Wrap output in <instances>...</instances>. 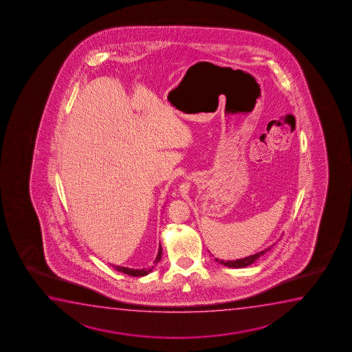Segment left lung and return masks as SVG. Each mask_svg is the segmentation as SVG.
Here are the masks:
<instances>
[{"mask_svg": "<svg viewBox=\"0 0 352 352\" xmlns=\"http://www.w3.org/2000/svg\"><path fill=\"white\" fill-rule=\"evenodd\" d=\"M270 250V248L268 249H265V250L261 251V252H257L255 255L248 256V257H244V258H239V260L236 261H223V260H217L215 258L217 262L219 263H221V265H226V267H230V268H244V267H248V265H252L256 260H258L261 256L265 255L267 251Z\"/></svg>", "mask_w": 352, "mask_h": 352, "instance_id": "obj_1", "label": "left lung"}]
</instances>
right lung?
<instances>
[{
	"instance_id": "right-lung-1",
	"label": "right lung",
	"mask_w": 352,
	"mask_h": 352,
	"mask_svg": "<svg viewBox=\"0 0 352 352\" xmlns=\"http://www.w3.org/2000/svg\"><path fill=\"white\" fill-rule=\"evenodd\" d=\"M161 256H162V248L160 245L159 252H157V256H156V260H155V265L161 261ZM114 268H116L118 272H121V273H125V274L131 275V276H144V275L149 274L151 270H154V267H151V268H148V270H132V268H127V267H120V265H113Z\"/></svg>"
}]
</instances>
